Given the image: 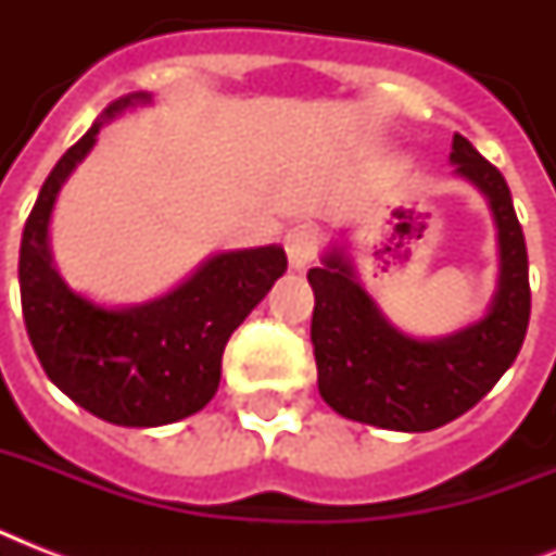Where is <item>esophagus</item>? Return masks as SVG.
Segmentation results:
<instances>
[{
    "label": "esophagus",
    "instance_id": "1",
    "mask_svg": "<svg viewBox=\"0 0 556 556\" xmlns=\"http://www.w3.org/2000/svg\"><path fill=\"white\" fill-rule=\"evenodd\" d=\"M320 251V233L308 225H296L286 233V253L288 265L294 270H305L312 265V260Z\"/></svg>",
    "mask_w": 556,
    "mask_h": 556
}]
</instances>
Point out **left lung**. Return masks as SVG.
I'll list each match as a JSON object with an SVG mask.
<instances>
[{
  "label": "left lung",
  "mask_w": 556,
  "mask_h": 556,
  "mask_svg": "<svg viewBox=\"0 0 556 556\" xmlns=\"http://www.w3.org/2000/svg\"><path fill=\"white\" fill-rule=\"evenodd\" d=\"M456 176L482 192L500 230V286L482 320L444 338L418 340L380 314L346 251L331 248L314 288L312 343L323 401L380 430L427 432L482 401L517 361L531 317L526 236L505 178L462 135H453Z\"/></svg>",
  "instance_id": "1"
}]
</instances>
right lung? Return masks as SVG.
<instances>
[{
  "instance_id": "right-lung-1",
  "label": "right lung",
  "mask_w": 556,
  "mask_h": 556,
  "mask_svg": "<svg viewBox=\"0 0 556 556\" xmlns=\"http://www.w3.org/2000/svg\"><path fill=\"white\" fill-rule=\"evenodd\" d=\"M135 103H150V94L115 100L46 178L22 230L20 294L30 346L56 389L117 427H161L210 404L227 340L288 260L279 244L216 253L169 294L129 308H106L65 286L48 248L56 192L91 152L103 121Z\"/></svg>"
}]
</instances>
